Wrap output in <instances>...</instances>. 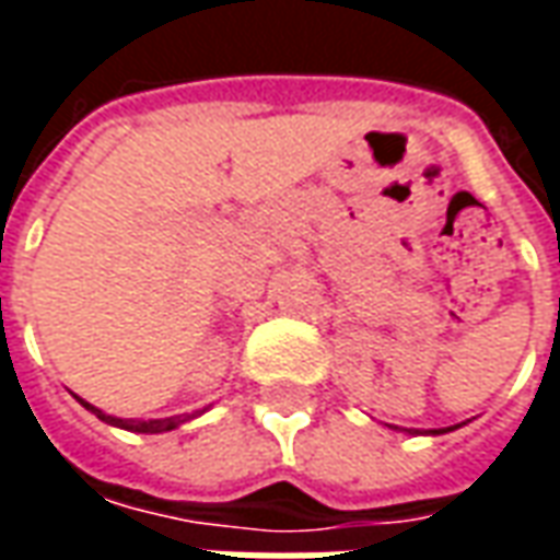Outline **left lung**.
<instances>
[{
  "mask_svg": "<svg viewBox=\"0 0 560 560\" xmlns=\"http://www.w3.org/2000/svg\"><path fill=\"white\" fill-rule=\"evenodd\" d=\"M453 429H458V425H446V429H425V432H420V429H401V432H408V434H444V432H453Z\"/></svg>",
  "mask_w": 560,
  "mask_h": 560,
  "instance_id": "1",
  "label": "left lung"
}]
</instances>
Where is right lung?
Returning a JSON list of instances; mask_svg holds the SVG:
<instances>
[{
	"label": "right lung",
	"instance_id": "right-lung-1",
	"mask_svg": "<svg viewBox=\"0 0 560 560\" xmlns=\"http://www.w3.org/2000/svg\"><path fill=\"white\" fill-rule=\"evenodd\" d=\"M74 399L86 408V411H92L95 417L102 422H107V425H116V429H126V432H140V434H159V432H173V429H179L183 422L195 420V417H200L203 411H195V413H179V417H164V420H122V417H114V413H104L102 408H95V405H90V401H83L80 396H74Z\"/></svg>",
	"mask_w": 560,
	"mask_h": 560
}]
</instances>
